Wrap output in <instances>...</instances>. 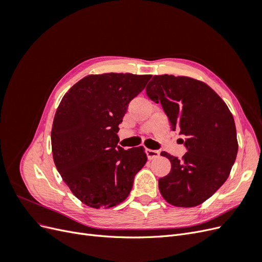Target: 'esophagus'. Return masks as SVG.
<instances>
[{"label": "esophagus", "instance_id": "esophagus-1", "mask_svg": "<svg viewBox=\"0 0 262 262\" xmlns=\"http://www.w3.org/2000/svg\"><path fill=\"white\" fill-rule=\"evenodd\" d=\"M145 153H146V156L148 160H153V158H156L160 156V152H158L157 149H149V148H146L145 149Z\"/></svg>", "mask_w": 262, "mask_h": 262}]
</instances>
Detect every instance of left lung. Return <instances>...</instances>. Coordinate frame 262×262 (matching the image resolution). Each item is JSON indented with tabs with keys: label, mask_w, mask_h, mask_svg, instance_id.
<instances>
[{
	"label": "left lung",
	"mask_w": 262,
	"mask_h": 262,
	"mask_svg": "<svg viewBox=\"0 0 262 262\" xmlns=\"http://www.w3.org/2000/svg\"><path fill=\"white\" fill-rule=\"evenodd\" d=\"M147 97L161 102L172 131L185 136L187 153L170 161L158 187L168 203L182 208L199 205L224 184L235 163L238 144L233 115L210 86L187 76L155 75Z\"/></svg>",
	"instance_id": "1"
}]
</instances>
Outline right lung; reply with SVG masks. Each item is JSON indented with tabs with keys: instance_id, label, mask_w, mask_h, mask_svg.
Instances as JSON below:
<instances>
[{
	"instance_id": "obj_1",
	"label": "right lung",
	"mask_w": 262,
	"mask_h": 262,
	"mask_svg": "<svg viewBox=\"0 0 262 262\" xmlns=\"http://www.w3.org/2000/svg\"><path fill=\"white\" fill-rule=\"evenodd\" d=\"M150 77L89 75L57 109L51 131L54 164L71 191L91 208H112L125 200L147 161L143 146H119L117 133L130 101Z\"/></svg>"
}]
</instances>
